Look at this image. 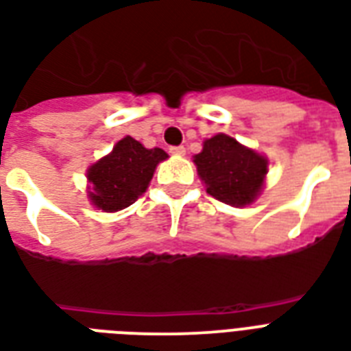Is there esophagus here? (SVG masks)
Segmentation results:
<instances>
[{
	"instance_id": "esophagus-1",
	"label": "esophagus",
	"mask_w": 351,
	"mask_h": 351,
	"mask_svg": "<svg viewBox=\"0 0 351 351\" xmlns=\"http://www.w3.org/2000/svg\"><path fill=\"white\" fill-rule=\"evenodd\" d=\"M170 154H173V156H184L186 150H184V146H172V148H170Z\"/></svg>"
}]
</instances>
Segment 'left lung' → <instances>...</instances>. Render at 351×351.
Here are the masks:
<instances>
[{
  "mask_svg": "<svg viewBox=\"0 0 351 351\" xmlns=\"http://www.w3.org/2000/svg\"><path fill=\"white\" fill-rule=\"evenodd\" d=\"M194 162L206 192L232 206H245L256 199L267 173L265 157L225 133L206 138Z\"/></svg>",
  "mask_w": 351,
  "mask_h": 351,
  "instance_id": "left-lung-1",
  "label": "left lung"
}]
</instances>
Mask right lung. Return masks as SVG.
I'll return each mask as SVG.
<instances>
[{"mask_svg": "<svg viewBox=\"0 0 351 351\" xmlns=\"http://www.w3.org/2000/svg\"><path fill=\"white\" fill-rule=\"evenodd\" d=\"M167 157L161 148L148 150L130 135L121 138L110 156L89 167V199L104 213L126 208L145 194L156 167Z\"/></svg>", "mask_w": 351, "mask_h": 351, "instance_id": "obj_1", "label": "right lung"}]
</instances>
